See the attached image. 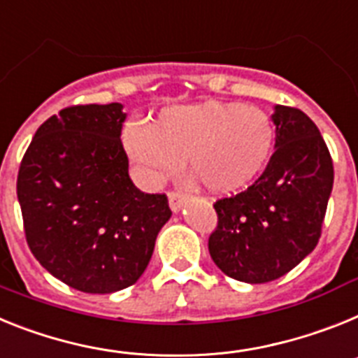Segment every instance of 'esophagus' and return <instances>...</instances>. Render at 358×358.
Masks as SVG:
<instances>
[{
    "mask_svg": "<svg viewBox=\"0 0 358 358\" xmlns=\"http://www.w3.org/2000/svg\"><path fill=\"white\" fill-rule=\"evenodd\" d=\"M183 203H185V196L183 194H180V192H169V205L173 213H180Z\"/></svg>",
    "mask_w": 358,
    "mask_h": 358,
    "instance_id": "esophagus-1",
    "label": "esophagus"
}]
</instances>
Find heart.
<instances>
[{
    "mask_svg": "<svg viewBox=\"0 0 358 358\" xmlns=\"http://www.w3.org/2000/svg\"><path fill=\"white\" fill-rule=\"evenodd\" d=\"M122 144L145 182H160L187 157L189 171L207 191L231 194L266 167L275 126L256 106L203 101L167 106L153 124L127 122Z\"/></svg>",
    "mask_w": 358,
    "mask_h": 358,
    "instance_id": "heart-1",
    "label": "heart"
}]
</instances>
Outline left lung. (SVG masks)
Here are the masks:
<instances>
[{
	"mask_svg": "<svg viewBox=\"0 0 358 358\" xmlns=\"http://www.w3.org/2000/svg\"><path fill=\"white\" fill-rule=\"evenodd\" d=\"M275 145L263 175L232 198L214 203L209 252L238 281L268 282L317 247L334 189V164L319 127L297 108L275 104Z\"/></svg>",
	"mask_w": 358,
	"mask_h": 358,
	"instance_id": "obj_1",
	"label": "left lung"
}]
</instances>
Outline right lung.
I'll list each match as a JSON object with an SVG mask.
<instances>
[{
	"label": "right lung",
	"instance_id": "1",
	"mask_svg": "<svg viewBox=\"0 0 358 358\" xmlns=\"http://www.w3.org/2000/svg\"><path fill=\"white\" fill-rule=\"evenodd\" d=\"M122 110L111 102L52 115L17 175L30 250L54 278L86 294L136 282L173 214L166 194H145L129 178Z\"/></svg>",
	"mask_w": 358,
	"mask_h": 358
}]
</instances>
